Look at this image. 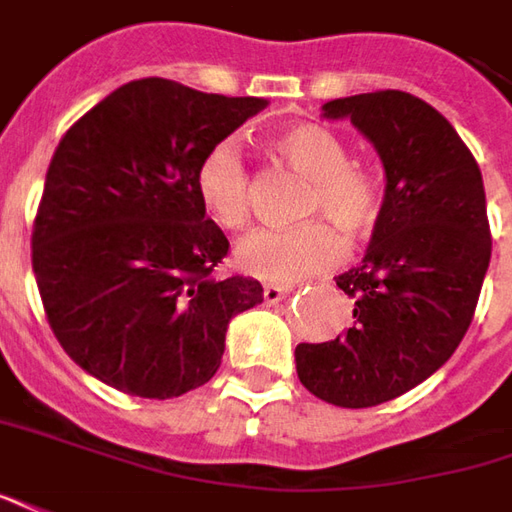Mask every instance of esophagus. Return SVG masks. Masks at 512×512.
<instances>
[{"label":"esophagus","mask_w":512,"mask_h":512,"mask_svg":"<svg viewBox=\"0 0 512 512\" xmlns=\"http://www.w3.org/2000/svg\"><path fill=\"white\" fill-rule=\"evenodd\" d=\"M290 295L287 287H278V284H264V303H278Z\"/></svg>","instance_id":"obj_1"}]
</instances>
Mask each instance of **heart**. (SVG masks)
<instances>
[{"mask_svg": "<svg viewBox=\"0 0 512 512\" xmlns=\"http://www.w3.org/2000/svg\"><path fill=\"white\" fill-rule=\"evenodd\" d=\"M278 155L295 172L312 181L303 214H326L345 234L362 236L379 220L382 189L365 169L348 164V147L329 128L301 122L281 130ZM200 206L225 231H242L250 220V181L242 153L234 142H220L203 155L195 172ZM345 259V239L326 220H309L295 228H262L245 236L236 248L242 273L292 284L301 278L326 273Z\"/></svg>", "mask_w": 512, "mask_h": 512, "instance_id": "b5f03b06", "label": "heart"}]
</instances>
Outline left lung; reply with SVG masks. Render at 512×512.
<instances>
[{
    "instance_id": "obj_1",
    "label": "left lung",
    "mask_w": 512,
    "mask_h": 512,
    "mask_svg": "<svg viewBox=\"0 0 512 512\" xmlns=\"http://www.w3.org/2000/svg\"><path fill=\"white\" fill-rule=\"evenodd\" d=\"M382 158L384 200L359 267L337 276L354 323L295 348L298 379L334 407H376L446 365L471 326L491 262L482 172L449 119L407 91L323 105Z\"/></svg>"
}]
</instances>
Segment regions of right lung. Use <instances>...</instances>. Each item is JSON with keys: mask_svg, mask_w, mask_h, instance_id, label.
Instances as JSON below:
<instances>
[{"mask_svg": "<svg viewBox=\"0 0 512 512\" xmlns=\"http://www.w3.org/2000/svg\"><path fill=\"white\" fill-rule=\"evenodd\" d=\"M262 97L203 94L164 77L119 86L58 144L33 225V273L63 351L108 387L175 398L220 368L231 317L262 284L214 278L228 239L195 172Z\"/></svg>", "mask_w": 512, "mask_h": 512, "instance_id": "obj_1", "label": "right lung"}]
</instances>
